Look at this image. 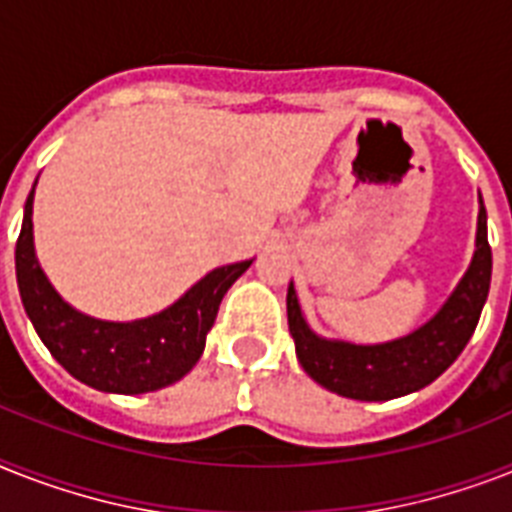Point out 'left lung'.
I'll return each instance as SVG.
<instances>
[{"label":"left lung","mask_w":512,"mask_h":512,"mask_svg":"<svg viewBox=\"0 0 512 512\" xmlns=\"http://www.w3.org/2000/svg\"><path fill=\"white\" fill-rule=\"evenodd\" d=\"M492 281V247L486 239V210H479L476 255L444 307L413 334L386 344L328 342L307 328L294 286L286 294L289 331L305 373L328 392L350 400L384 402L418 392L442 376L476 331Z\"/></svg>","instance_id":"1"}]
</instances>
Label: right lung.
Here are the masks:
<instances>
[{
  "instance_id": "add662e5",
  "label": "right lung",
  "mask_w": 512,
  "mask_h": 512,
  "mask_svg": "<svg viewBox=\"0 0 512 512\" xmlns=\"http://www.w3.org/2000/svg\"><path fill=\"white\" fill-rule=\"evenodd\" d=\"M33 189L15 247L23 307L54 360L99 392L141 394L176 384L197 365L220 299L252 265H223L194 284L168 310L131 323L97 321L78 313L52 289L33 255Z\"/></svg>"
}]
</instances>
